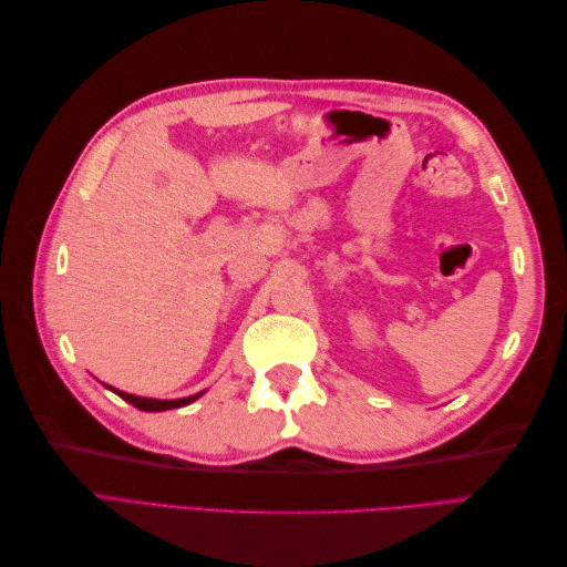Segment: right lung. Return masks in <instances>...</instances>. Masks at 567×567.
<instances>
[{"mask_svg": "<svg viewBox=\"0 0 567 567\" xmlns=\"http://www.w3.org/2000/svg\"><path fill=\"white\" fill-rule=\"evenodd\" d=\"M111 392H115L117 398H123L125 402H130L132 406L142 409V411H167V409H177V406H186L196 402L200 394L205 392H196V394H188V398H179V400H151V398H140V394H130V392H123V390H115L111 385H106Z\"/></svg>", "mask_w": 567, "mask_h": 567, "instance_id": "add662e5", "label": "right lung"}]
</instances>
